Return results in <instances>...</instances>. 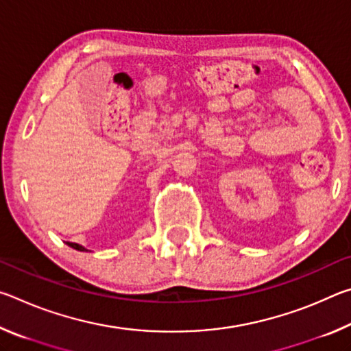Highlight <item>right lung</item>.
<instances>
[{"label": "right lung", "instance_id": "right-lung-1", "mask_svg": "<svg viewBox=\"0 0 351 351\" xmlns=\"http://www.w3.org/2000/svg\"><path fill=\"white\" fill-rule=\"evenodd\" d=\"M68 246L74 247V249H77V251H80V252H83V251H88L86 247H83L82 245H77V243H69V241H68Z\"/></svg>", "mask_w": 351, "mask_h": 351}]
</instances>
